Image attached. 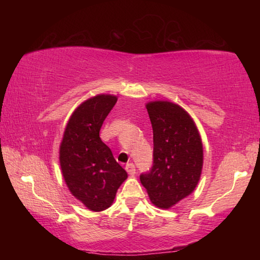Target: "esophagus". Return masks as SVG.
<instances>
[{
  "label": "esophagus",
  "instance_id": "1",
  "mask_svg": "<svg viewBox=\"0 0 260 260\" xmlns=\"http://www.w3.org/2000/svg\"><path fill=\"white\" fill-rule=\"evenodd\" d=\"M126 171H127V173H128L129 175H134L136 173L135 165L133 164V162H128V164L126 165Z\"/></svg>",
  "mask_w": 260,
  "mask_h": 260
}]
</instances>
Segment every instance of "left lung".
Wrapping results in <instances>:
<instances>
[{
    "instance_id": "8db88e82",
    "label": "left lung",
    "mask_w": 260,
    "mask_h": 260,
    "mask_svg": "<svg viewBox=\"0 0 260 260\" xmlns=\"http://www.w3.org/2000/svg\"><path fill=\"white\" fill-rule=\"evenodd\" d=\"M153 132V165L140 180L151 203L170 209L195 190L203 169V143L186 110L170 101L146 104Z\"/></svg>"
}]
</instances>
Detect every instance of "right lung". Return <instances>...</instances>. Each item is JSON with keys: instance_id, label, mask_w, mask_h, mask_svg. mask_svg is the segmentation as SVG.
Wrapping results in <instances>:
<instances>
[{"instance_id": "1", "label": "right lung", "mask_w": 260, "mask_h": 260, "mask_svg": "<svg viewBox=\"0 0 260 260\" xmlns=\"http://www.w3.org/2000/svg\"><path fill=\"white\" fill-rule=\"evenodd\" d=\"M118 98L99 94L74 110L59 146V164L70 192L88 210L100 212L112 205L127 173L100 138L105 118Z\"/></svg>"}]
</instances>
